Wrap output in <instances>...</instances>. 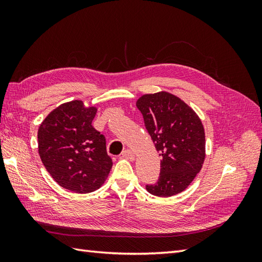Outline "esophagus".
<instances>
[{
	"instance_id": "esophagus-1",
	"label": "esophagus",
	"mask_w": 262,
	"mask_h": 262,
	"mask_svg": "<svg viewBox=\"0 0 262 262\" xmlns=\"http://www.w3.org/2000/svg\"><path fill=\"white\" fill-rule=\"evenodd\" d=\"M122 157L127 160H130V161L135 160V154H134V152L130 151V149H125V151L122 152Z\"/></svg>"
}]
</instances>
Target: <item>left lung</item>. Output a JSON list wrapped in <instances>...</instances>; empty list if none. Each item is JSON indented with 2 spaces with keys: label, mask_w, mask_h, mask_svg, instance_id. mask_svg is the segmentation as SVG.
Wrapping results in <instances>:
<instances>
[{
  "label": "left lung",
  "mask_w": 262,
  "mask_h": 262,
  "mask_svg": "<svg viewBox=\"0 0 262 262\" xmlns=\"http://www.w3.org/2000/svg\"><path fill=\"white\" fill-rule=\"evenodd\" d=\"M161 160L157 183L146 190L159 197L182 192L202 170L205 130L198 115L174 94L161 91L144 94L136 102Z\"/></svg>",
  "instance_id": "obj_1"
}]
</instances>
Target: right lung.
Here are the masks:
<instances>
[{"mask_svg":"<svg viewBox=\"0 0 262 262\" xmlns=\"http://www.w3.org/2000/svg\"><path fill=\"white\" fill-rule=\"evenodd\" d=\"M96 114V107L74 100L54 109L38 129V152L48 173L77 193L99 189L113 166L104 136L92 126Z\"/></svg>","mask_w":262,"mask_h":262,"instance_id":"1","label":"right lung"}]
</instances>
